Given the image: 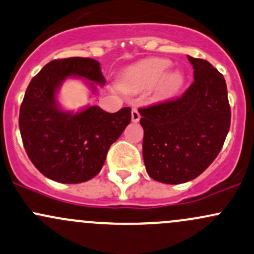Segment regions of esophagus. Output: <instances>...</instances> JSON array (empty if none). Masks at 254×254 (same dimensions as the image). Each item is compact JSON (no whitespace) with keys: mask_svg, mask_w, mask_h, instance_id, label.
Here are the masks:
<instances>
[{"mask_svg":"<svg viewBox=\"0 0 254 254\" xmlns=\"http://www.w3.org/2000/svg\"><path fill=\"white\" fill-rule=\"evenodd\" d=\"M140 118H141V116H140V113H138V111L136 108H132V111H131V120L134 123H137L138 120H140Z\"/></svg>","mask_w":254,"mask_h":254,"instance_id":"1","label":"esophagus"}]
</instances>
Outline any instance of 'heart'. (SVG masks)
Returning a JSON list of instances; mask_svg holds the SVG:
<instances>
[{
    "label": "heart",
    "instance_id": "heart-1",
    "mask_svg": "<svg viewBox=\"0 0 254 254\" xmlns=\"http://www.w3.org/2000/svg\"><path fill=\"white\" fill-rule=\"evenodd\" d=\"M172 62L164 58H148L129 66L120 78V87L127 92H143L154 87L159 100L175 96L183 87L185 76L179 69L168 71Z\"/></svg>",
    "mask_w": 254,
    "mask_h": 254
}]
</instances>
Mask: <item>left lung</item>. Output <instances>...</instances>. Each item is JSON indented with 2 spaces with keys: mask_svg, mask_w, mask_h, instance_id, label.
Segmentation results:
<instances>
[{
  "mask_svg": "<svg viewBox=\"0 0 254 254\" xmlns=\"http://www.w3.org/2000/svg\"><path fill=\"white\" fill-rule=\"evenodd\" d=\"M193 82L180 97L140 108L146 170L163 184L193 180L217 158L230 129L224 76L207 61L188 56Z\"/></svg>",
  "mask_w": 254,
  "mask_h": 254,
  "instance_id": "1",
  "label": "left lung"
}]
</instances>
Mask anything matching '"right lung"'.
<instances>
[{
  "mask_svg": "<svg viewBox=\"0 0 254 254\" xmlns=\"http://www.w3.org/2000/svg\"><path fill=\"white\" fill-rule=\"evenodd\" d=\"M74 76L89 80L92 91L105 85L100 63L71 57L47 63L31 79L19 112V129L26 154L41 174L62 184H80L96 176L107 152L131 120V108L108 113L89 106L78 113L61 109L58 89Z\"/></svg>",
  "mask_w": 254,
  "mask_h": 254,
  "instance_id": "obj_1",
  "label": "right lung"
}]
</instances>
